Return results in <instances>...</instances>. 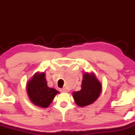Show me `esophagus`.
I'll return each mask as SVG.
<instances>
[{
	"label": "esophagus",
	"mask_w": 135,
	"mask_h": 135,
	"mask_svg": "<svg viewBox=\"0 0 135 135\" xmlns=\"http://www.w3.org/2000/svg\"><path fill=\"white\" fill-rule=\"evenodd\" d=\"M60 91L63 92V93H67L68 90L66 89H65V88H62V89H60Z\"/></svg>",
	"instance_id": "34e87169"
}]
</instances>
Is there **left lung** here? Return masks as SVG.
<instances>
[{
  "mask_svg": "<svg viewBox=\"0 0 135 135\" xmlns=\"http://www.w3.org/2000/svg\"><path fill=\"white\" fill-rule=\"evenodd\" d=\"M101 83L93 73H85L83 75L81 89L73 93L75 103L79 107L91 104L96 101L101 93Z\"/></svg>",
  "mask_w": 135,
  "mask_h": 135,
  "instance_id": "8db88e82",
  "label": "left lung"
}]
</instances>
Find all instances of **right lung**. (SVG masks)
<instances>
[{"label":"right lung","instance_id":"1","mask_svg":"<svg viewBox=\"0 0 135 135\" xmlns=\"http://www.w3.org/2000/svg\"><path fill=\"white\" fill-rule=\"evenodd\" d=\"M26 91L31 101L42 108L48 107L59 93L56 89L47 86L44 73H36L33 75L26 84Z\"/></svg>","mask_w":135,"mask_h":135}]
</instances>
